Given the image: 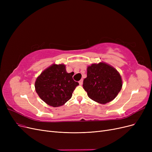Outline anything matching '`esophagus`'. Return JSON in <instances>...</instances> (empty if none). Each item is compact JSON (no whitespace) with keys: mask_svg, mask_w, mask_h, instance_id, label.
<instances>
[{"mask_svg":"<svg viewBox=\"0 0 152 152\" xmlns=\"http://www.w3.org/2000/svg\"><path fill=\"white\" fill-rule=\"evenodd\" d=\"M79 83L80 86H82V84H83V79H81L80 80H79Z\"/></svg>","mask_w":152,"mask_h":152,"instance_id":"34e87169","label":"esophagus"}]
</instances>
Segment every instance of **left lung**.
I'll use <instances>...</instances> for the list:
<instances>
[{
    "label": "left lung",
    "mask_w": 152,
    "mask_h": 152,
    "mask_svg": "<svg viewBox=\"0 0 152 152\" xmlns=\"http://www.w3.org/2000/svg\"><path fill=\"white\" fill-rule=\"evenodd\" d=\"M122 87L120 73L108 64L100 62L87 67L83 88L89 98L94 102L101 104L111 102L116 98Z\"/></svg>",
    "instance_id": "obj_1"
}]
</instances>
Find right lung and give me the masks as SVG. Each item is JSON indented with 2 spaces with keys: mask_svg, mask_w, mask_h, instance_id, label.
<instances>
[{
  "mask_svg": "<svg viewBox=\"0 0 152 152\" xmlns=\"http://www.w3.org/2000/svg\"><path fill=\"white\" fill-rule=\"evenodd\" d=\"M73 72H66L63 64H53L37 78V93L49 106L58 107L63 105L72 98L73 91L79 84L73 79Z\"/></svg>",
  "mask_w": 152,
  "mask_h": 152,
  "instance_id": "right-lung-1",
  "label": "right lung"
}]
</instances>
